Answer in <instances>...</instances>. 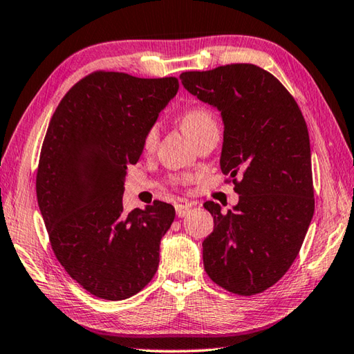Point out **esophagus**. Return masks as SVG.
<instances>
[{
  "label": "esophagus",
  "instance_id": "1",
  "mask_svg": "<svg viewBox=\"0 0 354 354\" xmlns=\"http://www.w3.org/2000/svg\"><path fill=\"white\" fill-rule=\"evenodd\" d=\"M192 207L189 204H176L175 205V210H176V216L178 218H184L187 216V213L190 212Z\"/></svg>",
  "mask_w": 354,
  "mask_h": 354
}]
</instances>
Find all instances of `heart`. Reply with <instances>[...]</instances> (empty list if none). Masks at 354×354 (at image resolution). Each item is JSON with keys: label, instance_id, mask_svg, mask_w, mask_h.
Listing matches in <instances>:
<instances>
[{"label": "heart", "instance_id": "1", "mask_svg": "<svg viewBox=\"0 0 354 354\" xmlns=\"http://www.w3.org/2000/svg\"><path fill=\"white\" fill-rule=\"evenodd\" d=\"M181 124L185 130V133L189 135L192 140H195L196 136L204 133L207 130L218 129L216 115H214L213 110H210L209 107H203V106L187 109L181 115ZM158 138H159L158 124H151V126H149L147 130L144 131V136H142L144 151H147V153L153 151L156 149Z\"/></svg>", "mask_w": 354, "mask_h": 354}]
</instances>
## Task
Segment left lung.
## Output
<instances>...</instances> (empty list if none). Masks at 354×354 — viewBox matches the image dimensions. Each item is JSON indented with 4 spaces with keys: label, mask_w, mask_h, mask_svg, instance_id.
Returning a JSON list of instances; mask_svg holds the SVG:
<instances>
[{
    "label": "left lung",
    "mask_w": 354,
    "mask_h": 354,
    "mask_svg": "<svg viewBox=\"0 0 354 354\" xmlns=\"http://www.w3.org/2000/svg\"><path fill=\"white\" fill-rule=\"evenodd\" d=\"M181 81L223 115L221 170L239 195L227 213L204 204L214 224L204 268L227 292L262 293L292 267L315 213L306 120L281 81L254 64L184 72Z\"/></svg>",
    "instance_id": "obj_1"
}]
</instances>
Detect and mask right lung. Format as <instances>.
<instances>
[{"mask_svg": "<svg viewBox=\"0 0 354 354\" xmlns=\"http://www.w3.org/2000/svg\"><path fill=\"white\" fill-rule=\"evenodd\" d=\"M179 88L178 78L96 71L64 95L48 122L37 198L52 250L90 295L121 301L153 278L175 209L155 201L124 213L130 164L142 136Z\"/></svg>", "mask_w": 354, "mask_h": 354, "instance_id": "add662e5", "label": "right lung"}]
</instances>
